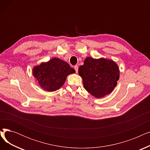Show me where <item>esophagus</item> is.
<instances>
[{"label": "esophagus", "instance_id": "34e87169", "mask_svg": "<svg viewBox=\"0 0 150 150\" xmlns=\"http://www.w3.org/2000/svg\"><path fill=\"white\" fill-rule=\"evenodd\" d=\"M74 69L75 70L76 73H78V66H74Z\"/></svg>", "mask_w": 150, "mask_h": 150}]
</instances>
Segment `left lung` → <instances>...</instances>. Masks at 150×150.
I'll list each match as a JSON object with an SVG mask.
<instances>
[{"mask_svg":"<svg viewBox=\"0 0 150 150\" xmlns=\"http://www.w3.org/2000/svg\"><path fill=\"white\" fill-rule=\"evenodd\" d=\"M119 69L112 60L104 58H86L78 69L85 89L97 98L111 93L119 79Z\"/></svg>","mask_w":150,"mask_h":150,"instance_id":"8db88e82","label":"left lung"}]
</instances>
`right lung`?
Segmentation results:
<instances>
[{"instance_id":"1","label":"right lung","mask_w":150,"mask_h":150,"mask_svg":"<svg viewBox=\"0 0 150 150\" xmlns=\"http://www.w3.org/2000/svg\"><path fill=\"white\" fill-rule=\"evenodd\" d=\"M33 72L41 87L52 92L59 89L64 84L67 76L75 71L66 62L54 58L35 67Z\"/></svg>"}]
</instances>
